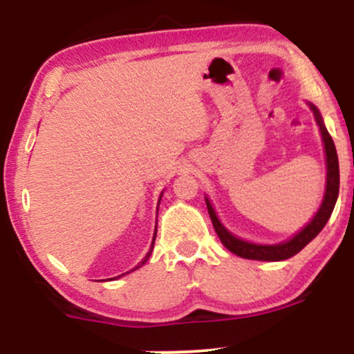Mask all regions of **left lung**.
Instances as JSON below:
<instances>
[{
  "label": "left lung",
  "instance_id": "8db88e82",
  "mask_svg": "<svg viewBox=\"0 0 354 354\" xmlns=\"http://www.w3.org/2000/svg\"><path fill=\"white\" fill-rule=\"evenodd\" d=\"M313 113H315L316 123H318L321 129V136H323L324 149H326V166H328V181H326V193H324L323 205L316 216L308 223V226L299 231L295 238H291L290 241L281 243V245H273V246H263V245H254V243L243 241V239L234 238L233 234L228 233L223 228L221 223L218 221L216 214H214L213 208H211L209 201L206 200V206H208V213L211 221H213L214 231H216L218 238L221 239V243L225 245L231 253L241 256L246 259H259V261H281V259H288L291 256L303 250L313 238H316V234L324 228V225L330 219L333 209H335L336 200H338L339 193V165H338V154H336L335 143H333V138L328 129L324 128L323 120H321L319 111L311 104Z\"/></svg>",
  "mask_w": 354,
  "mask_h": 354
}]
</instances>
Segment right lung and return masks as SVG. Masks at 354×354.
<instances>
[{"label":"right lung","mask_w":354,"mask_h":354,"mask_svg":"<svg viewBox=\"0 0 354 354\" xmlns=\"http://www.w3.org/2000/svg\"><path fill=\"white\" fill-rule=\"evenodd\" d=\"M154 238H156V233H154ZM154 238H153V243H154ZM151 250H153V245H151ZM151 250H149V253H148V254H146L145 261H146V259H148V258H149V254H151ZM145 261H143V263H145ZM143 263H141V265H143ZM138 268H140V266H136V268H135V270H138ZM121 276H123V274H121Z\"/></svg>","instance_id":"add662e5"}]
</instances>
